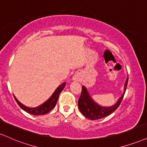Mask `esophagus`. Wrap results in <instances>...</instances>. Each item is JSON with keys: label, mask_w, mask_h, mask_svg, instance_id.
Instances as JSON below:
<instances>
[{"label": "esophagus", "mask_w": 147, "mask_h": 147, "mask_svg": "<svg viewBox=\"0 0 147 147\" xmlns=\"http://www.w3.org/2000/svg\"><path fill=\"white\" fill-rule=\"evenodd\" d=\"M72 80H73V81H79L78 77H77V76H74V77H72Z\"/></svg>", "instance_id": "esophagus-1"}]
</instances>
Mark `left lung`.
Instances as JSON below:
<instances>
[{
	"instance_id": "obj_1",
	"label": "left lung",
	"mask_w": 147,
	"mask_h": 147,
	"mask_svg": "<svg viewBox=\"0 0 147 147\" xmlns=\"http://www.w3.org/2000/svg\"><path fill=\"white\" fill-rule=\"evenodd\" d=\"M128 78L129 77H127L126 81H125L124 92H123V94L118 98L116 103L111 106H108V107L102 106L97 103L96 102H95L90 95L86 86H83L81 94L78 100L79 109L81 114L88 119L98 120L105 117V116H108V115L114 112L118 108V106L122 102V100H123L125 91H126Z\"/></svg>"
}]
</instances>
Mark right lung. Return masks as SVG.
Segmentation results:
<instances>
[{
  "label": "right lung",
  "instance_id": "add662e5",
  "mask_svg": "<svg viewBox=\"0 0 147 147\" xmlns=\"http://www.w3.org/2000/svg\"><path fill=\"white\" fill-rule=\"evenodd\" d=\"M65 86H66V82H63L61 84H60L59 86L56 88V90H55L54 92L53 93V94L51 95L49 99H47V100H46L45 102H44L43 103L41 104V105L35 107H30L23 105L22 103H21V102L17 99L16 97L14 96V95L13 96L14 98H15V100H16L17 103L18 104V105L20 106L24 111H25V112L29 113L30 114L35 115V116H37V115H44L49 113L51 109H53L55 107L60 93H61V92L63 90Z\"/></svg>",
  "mask_w": 147,
  "mask_h": 147
}]
</instances>
